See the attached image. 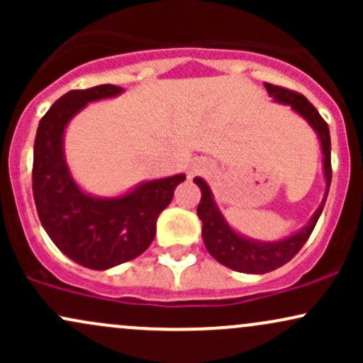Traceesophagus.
<instances>
[{
  "instance_id": "obj_1",
  "label": "esophagus",
  "mask_w": 363,
  "mask_h": 363,
  "mask_svg": "<svg viewBox=\"0 0 363 363\" xmlns=\"http://www.w3.org/2000/svg\"><path fill=\"white\" fill-rule=\"evenodd\" d=\"M201 167H193V170H191V176H194V174H198V172H201Z\"/></svg>"
}]
</instances>
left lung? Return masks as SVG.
I'll return each instance as SVG.
<instances>
[{
    "mask_svg": "<svg viewBox=\"0 0 363 363\" xmlns=\"http://www.w3.org/2000/svg\"><path fill=\"white\" fill-rule=\"evenodd\" d=\"M266 90L272 95L277 102L289 104L291 109L302 116L315 133L319 135L320 145H323V162H324V174H326V194H324L323 203L318 208L314 215H312L309 225L297 232L295 235L286 237V239L278 240V242H256V240H249L245 237L235 234L230 227H228L222 213L216 208L213 196H211L210 187L203 179L194 177V182L201 189V201L198 205V216L203 222V240L208 252L215 257L216 261L222 262L227 268L234 269L240 273H252L262 274L269 273L273 269L280 268L286 264L295 254L302 249V245L307 242L312 230H314L315 223H318L320 213H323L324 203H326L329 186H331V136H329L328 123L320 118L312 104L303 97L298 91H294L285 86L272 85V83H264Z\"/></svg>",
    "mask_w": 363,
    "mask_h": 363,
    "instance_id": "1",
    "label": "left lung"
}]
</instances>
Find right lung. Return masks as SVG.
Listing matches in <instances>:
<instances>
[{"mask_svg": "<svg viewBox=\"0 0 363 363\" xmlns=\"http://www.w3.org/2000/svg\"><path fill=\"white\" fill-rule=\"evenodd\" d=\"M121 91V86L109 83L68 91L40 119L34 143L32 193L40 223L69 259L101 272L147 251L155 237L158 215L186 179L179 174L148 181L114 199L91 198L74 184L62 153L66 124L89 102Z\"/></svg>", "mask_w": 363, "mask_h": 363, "instance_id": "add662e5", "label": "right lung"}]
</instances>
